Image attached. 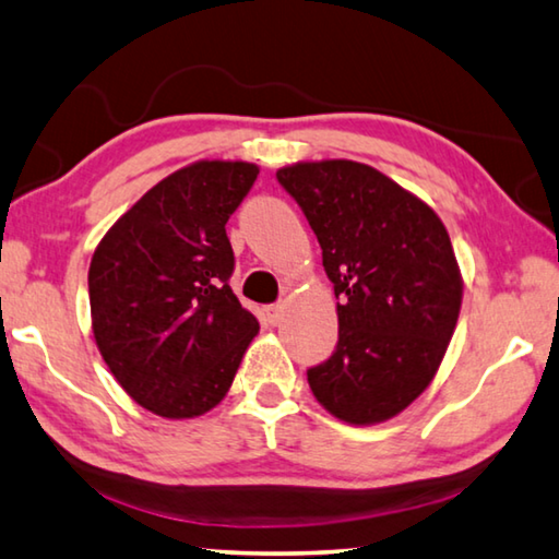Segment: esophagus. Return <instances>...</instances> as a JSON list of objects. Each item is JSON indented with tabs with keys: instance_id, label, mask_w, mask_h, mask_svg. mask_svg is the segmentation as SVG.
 Listing matches in <instances>:
<instances>
[{
	"instance_id": "esophagus-1",
	"label": "esophagus",
	"mask_w": 559,
	"mask_h": 559,
	"mask_svg": "<svg viewBox=\"0 0 559 559\" xmlns=\"http://www.w3.org/2000/svg\"><path fill=\"white\" fill-rule=\"evenodd\" d=\"M266 320L271 325H281L283 320V302H276V306H269L266 308Z\"/></svg>"
}]
</instances>
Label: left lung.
<instances>
[{
    "label": "left lung",
    "mask_w": 559,
    "mask_h": 559,
    "mask_svg": "<svg viewBox=\"0 0 559 559\" xmlns=\"http://www.w3.org/2000/svg\"><path fill=\"white\" fill-rule=\"evenodd\" d=\"M323 249L337 302V347L310 367L316 400L370 427L431 384L456 330L463 278L443 222L380 169L353 159L281 167Z\"/></svg>",
    "instance_id": "left-lung-1"
}]
</instances>
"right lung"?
Wrapping results in <instances>:
<instances>
[{"label": "right lung", "mask_w": 559, "mask_h": 559, "mask_svg": "<svg viewBox=\"0 0 559 559\" xmlns=\"http://www.w3.org/2000/svg\"><path fill=\"white\" fill-rule=\"evenodd\" d=\"M241 159H200L140 197L88 269L93 337L118 384L165 419L219 404L259 333L229 286L226 222L257 182Z\"/></svg>", "instance_id": "obj_1"}]
</instances>
